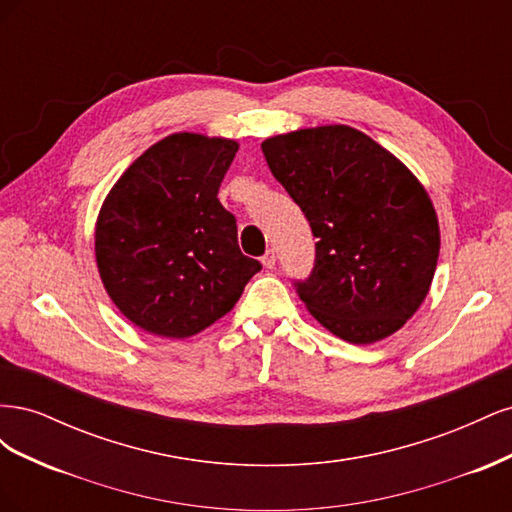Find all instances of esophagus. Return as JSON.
<instances>
[{"instance_id": "obj_1", "label": "esophagus", "mask_w": 512, "mask_h": 512, "mask_svg": "<svg viewBox=\"0 0 512 512\" xmlns=\"http://www.w3.org/2000/svg\"><path fill=\"white\" fill-rule=\"evenodd\" d=\"M275 260H277V256H275V250L271 247V250H267L265 256H262V265H265L267 269H273L275 267Z\"/></svg>"}]
</instances>
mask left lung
I'll return each mask as SVG.
<instances>
[{
    "instance_id": "left-lung-1",
    "label": "left lung",
    "mask_w": 512,
    "mask_h": 512,
    "mask_svg": "<svg viewBox=\"0 0 512 512\" xmlns=\"http://www.w3.org/2000/svg\"><path fill=\"white\" fill-rule=\"evenodd\" d=\"M262 153L318 239L312 273L294 282L312 316L350 344L399 331L425 301L440 254L423 185L350 126L271 136Z\"/></svg>"
}]
</instances>
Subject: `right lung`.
<instances>
[{
    "mask_svg": "<svg viewBox=\"0 0 512 512\" xmlns=\"http://www.w3.org/2000/svg\"><path fill=\"white\" fill-rule=\"evenodd\" d=\"M239 145L179 132L119 177L96 224L102 284L151 335L183 339L228 314L262 265L243 256L218 190Z\"/></svg>",
    "mask_w": 512,
    "mask_h": 512,
    "instance_id": "right-lung-1",
    "label": "right lung"
}]
</instances>
